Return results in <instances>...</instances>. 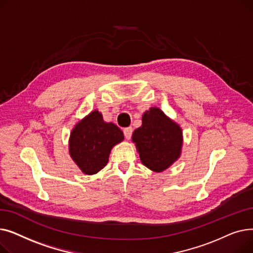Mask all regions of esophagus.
<instances>
[{
    "label": "esophagus",
    "mask_w": 253,
    "mask_h": 253,
    "mask_svg": "<svg viewBox=\"0 0 253 253\" xmlns=\"http://www.w3.org/2000/svg\"><path fill=\"white\" fill-rule=\"evenodd\" d=\"M124 132V135H125V138L126 139H130L131 138V135H132V132H133V129H132L131 127H127L123 130Z\"/></svg>",
    "instance_id": "34e87169"
}]
</instances>
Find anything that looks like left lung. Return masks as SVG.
Listing matches in <instances>:
<instances>
[{
  "label": "left lung",
  "mask_w": 253,
  "mask_h": 253,
  "mask_svg": "<svg viewBox=\"0 0 253 253\" xmlns=\"http://www.w3.org/2000/svg\"><path fill=\"white\" fill-rule=\"evenodd\" d=\"M141 163L155 172H162L181 154L182 131L159 108L142 115V125L132 134Z\"/></svg>",
  "instance_id": "obj_1"
}]
</instances>
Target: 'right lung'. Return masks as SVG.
Masks as SVG:
<instances>
[{"instance_id": "obj_1", "label": "right lung", "mask_w": 253, "mask_h": 253, "mask_svg": "<svg viewBox=\"0 0 253 253\" xmlns=\"http://www.w3.org/2000/svg\"><path fill=\"white\" fill-rule=\"evenodd\" d=\"M123 139L121 129L114 123L104 122L102 115L95 110L72 130L70 155L83 173L95 174L109 162L114 145Z\"/></svg>"}]
</instances>
